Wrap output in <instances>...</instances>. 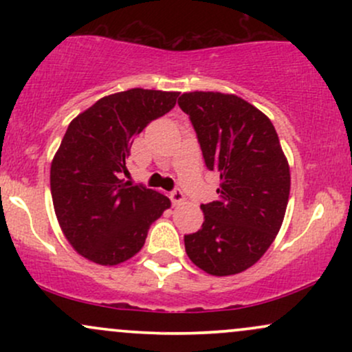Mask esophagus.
I'll list each match as a JSON object with an SVG mask.
<instances>
[{"label": "esophagus", "mask_w": 352, "mask_h": 352, "mask_svg": "<svg viewBox=\"0 0 352 352\" xmlns=\"http://www.w3.org/2000/svg\"><path fill=\"white\" fill-rule=\"evenodd\" d=\"M170 200H172V204H173V205H180V204H184V201H185V195H184V192H182L180 188H175V190H173V192L170 193Z\"/></svg>", "instance_id": "34e87169"}]
</instances>
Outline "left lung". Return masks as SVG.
Returning <instances> with one entry per match:
<instances>
[{
  "label": "left lung",
  "mask_w": 352,
  "mask_h": 352,
  "mask_svg": "<svg viewBox=\"0 0 352 352\" xmlns=\"http://www.w3.org/2000/svg\"><path fill=\"white\" fill-rule=\"evenodd\" d=\"M179 106L190 116L210 170L220 173L218 199L200 205L204 225L185 235L193 265L230 276L260 260L280 232L292 175L272 120L235 94L185 92Z\"/></svg>",
  "instance_id": "1"
}]
</instances>
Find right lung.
Listing matches in <instances>:
<instances>
[{"instance_id":"obj_1","label":"right lung","mask_w":352,"mask_h":352,"mask_svg":"<svg viewBox=\"0 0 352 352\" xmlns=\"http://www.w3.org/2000/svg\"><path fill=\"white\" fill-rule=\"evenodd\" d=\"M179 92L129 89L106 96L71 120L51 162V195L64 236L86 260L124 263L170 200L124 182L134 137L175 106Z\"/></svg>"}]
</instances>
